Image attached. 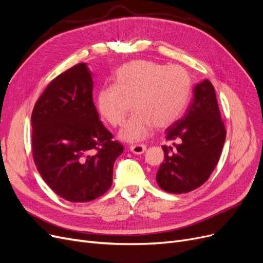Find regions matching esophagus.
<instances>
[{"mask_svg":"<svg viewBox=\"0 0 263 263\" xmlns=\"http://www.w3.org/2000/svg\"><path fill=\"white\" fill-rule=\"evenodd\" d=\"M130 150L132 153L135 155H141L144 154L145 151L147 150V146L142 145V144H137V145H132L130 146Z\"/></svg>","mask_w":263,"mask_h":263,"instance_id":"obj_1","label":"esophagus"}]
</instances>
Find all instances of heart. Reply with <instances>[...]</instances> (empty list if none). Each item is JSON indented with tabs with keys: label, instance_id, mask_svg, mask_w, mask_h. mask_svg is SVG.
Listing matches in <instances>:
<instances>
[{
	"label": "heart",
	"instance_id": "1",
	"mask_svg": "<svg viewBox=\"0 0 263 263\" xmlns=\"http://www.w3.org/2000/svg\"><path fill=\"white\" fill-rule=\"evenodd\" d=\"M116 85L102 87L97 105L102 118L119 127L132 109L136 113L121 132L126 141H139L149 136L154 126L168 128L184 112L191 92V78L179 66L150 60L126 63L115 74Z\"/></svg>",
	"mask_w": 263,
	"mask_h": 263
}]
</instances>
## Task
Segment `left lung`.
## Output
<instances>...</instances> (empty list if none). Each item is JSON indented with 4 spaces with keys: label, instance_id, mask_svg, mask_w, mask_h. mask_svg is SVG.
Here are the masks:
<instances>
[{
    "label": "left lung",
    "instance_id": "obj_1",
    "mask_svg": "<svg viewBox=\"0 0 263 263\" xmlns=\"http://www.w3.org/2000/svg\"><path fill=\"white\" fill-rule=\"evenodd\" d=\"M225 138L214 86L204 80L194 86L184 116L165 130L172 145L162 146L164 162L157 172L158 185L173 194L200 187L216 168Z\"/></svg>",
    "mask_w": 263,
    "mask_h": 263
}]
</instances>
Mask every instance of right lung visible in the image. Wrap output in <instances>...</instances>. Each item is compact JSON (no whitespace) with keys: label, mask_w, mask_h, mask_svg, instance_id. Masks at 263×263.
Instances as JSON below:
<instances>
[{"label":"right lung","mask_w":263,"mask_h":263,"mask_svg":"<svg viewBox=\"0 0 263 263\" xmlns=\"http://www.w3.org/2000/svg\"><path fill=\"white\" fill-rule=\"evenodd\" d=\"M85 63L66 70L46 87L31 113V153L48 186L69 202H90L112 185L124 151L99 119Z\"/></svg>","instance_id":"right-lung-1"}]
</instances>
